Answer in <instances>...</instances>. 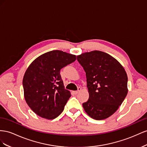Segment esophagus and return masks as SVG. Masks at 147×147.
Returning a JSON list of instances; mask_svg holds the SVG:
<instances>
[{
	"label": "esophagus",
	"mask_w": 147,
	"mask_h": 147,
	"mask_svg": "<svg viewBox=\"0 0 147 147\" xmlns=\"http://www.w3.org/2000/svg\"><path fill=\"white\" fill-rule=\"evenodd\" d=\"M81 90V87H78V90H75V91H73V93L74 94H78L79 92H80Z\"/></svg>",
	"instance_id": "esophagus-1"
}]
</instances>
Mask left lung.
<instances>
[{
    "instance_id": "left-lung-1",
    "label": "left lung",
    "mask_w": 147,
    "mask_h": 147,
    "mask_svg": "<svg viewBox=\"0 0 147 147\" xmlns=\"http://www.w3.org/2000/svg\"><path fill=\"white\" fill-rule=\"evenodd\" d=\"M77 60L84 69L89 100L82 104L96 120L108 118L117 111L128 92L127 73L120 63L98 50L83 53Z\"/></svg>"
}]
</instances>
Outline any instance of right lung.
I'll return each instance as SVG.
<instances>
[{"mask_svg":"<svg viewBox=\"0 0 147 147\" xmlns=\"http://www.w3.org/2000/svg\"><path fill=\"white\" fill-rule=\"evenodd\" d=\"M76 60V55L52 50L36 58L28 66L23 79L24 97L36 115L53 119L63 111L71 95L65 89L60 71Z\"/></svg>","mask_w":147,"mask_h":147,"instance_id":"obj_1","label":"right lung"}]
</instances>
